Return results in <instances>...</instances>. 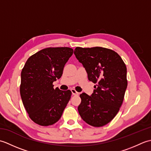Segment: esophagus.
Returning <instances> with one entry per match:
<instances>
[{"label": "esophagus", "mask_w": 151, "mask_h": 151, "mask_svg": "<svg viewBox=\"0 0 151 151\" xmlns=\"http://www.w3.org/2000/svg\"><path fill=\"white\" fill-rule=\"evenodd\" d=\"M71 92L73 95H78L79 94V93L76 91L75 89H71Z\"/></svg>", "instance_id": "obj_1"}]
</instances>
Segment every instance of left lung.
Instances as JSON below:
<instances>
[{
  "instance_id": "1",
  "label": "left lung",
  "mask_w": 151,
  "mask_h": 151,
  "mask_svg": "<svg viewBox=\"0 0 151 151\" xmlns=\"http://www.w3.org/2000/svg\"><path fill=\"white\" fill-rule=\"evenodd\" d=\"M74 54L94 86L93 94L80 95L78 110L86 123L95 127L108 124L118 113L127 88V67L121 56L106 48L76 47Z\"/></svg>"
}]
</instances>
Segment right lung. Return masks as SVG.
Masks as SVG:
<instances>
[{"label": "right lung", "instance_id": "1", "mask_svg": "<svg viewBox=\"0 0 151 151\" xmlns=\"http://www.w3.org/2000/svg\"><path fill=\"white\" fill-rule=\"evenodd\" d=\"M69 47L45 48L32 55L21 71L20 94L28 116L35 123L49 126L58 121L72 93L54 89L64 65L72 56Z\"/></svg>", "mask_w": 151, "mask_h": 151}]
</instances>
